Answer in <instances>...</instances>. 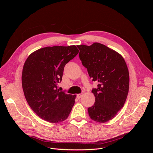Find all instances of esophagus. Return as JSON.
Wrapping results in <instances>:
<instances>
[{"label": "esophagus", "mask_w": 153, "mask_h": 153, "mask_svg": "<svg viewBox=\"0 0 153 153\" xmlns=\"http://www.w3.org/2000/svg\"><path fill=\"white\" fill-rule=\"evenodd\" d=\"M82 96H83V93H80V94H78L76 95V97H77L78 99H80Z\"/></svg>", "instance_id": "esophagus-1"}]
</instances>
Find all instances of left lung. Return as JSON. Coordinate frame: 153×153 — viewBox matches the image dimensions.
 <instances>
[{"instance_id": "left-lung-1", "label": "left lung", "mask_w": 153, "mask_h": 153, "mask_svg": "<svg viewBox=\"0 0 153 153\" xmlns=\"http://www.w3.org/2000/svg\"><path fill=\"white\" fill-rule=\"evenodd\" d=\"M77 47L83 66L92 81L98 82L92 90L95 103L88 108L89 115L96 122L106 123L117 115L126 100L129 84L126 63L121 55L103 44Z\"/></svg>"}]
</instances>
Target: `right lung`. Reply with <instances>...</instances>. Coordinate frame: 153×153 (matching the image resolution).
Returning <instances> with one entry per match:
<instances>
[{
    "label": "right lung",
    "instance_id": "right-lung-1",
    "mask_svg": "<svg viewBox=\"0 0 153 153\" xmlns=\"http://www.w3.org/2000/svg\"><path fill=\"white\" fill-rule=\"evenodd\" d=\"M79 50L75 45L54 46L32 53L23 68L22 83L25 99L32 110L42 119L59 123L68 118L76 95L59 91L66 64Z\"/></svg>",
    "mask_w": 153,
    "mask_h": 153
}]
</instances>
